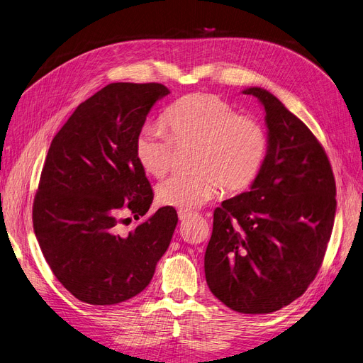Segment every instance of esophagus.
<instances>
[{
    "label": "esophagus",
    "instance_id": "esophagus-1",
    "mask_svg": "<svg viewBox=\"0 0 363 363\" xmlns=\"http://www.w3.org/2000/svg\"><path fill=\"white\" fill-rule=\"evenodd\" d=\"M190 216H193V213H190V212H182V211L178 212V217H179L181 221H185L186 218H190Z\"/></svg>",
    "mask_w": 363,
    "mask_h": 363
}]
</instances>
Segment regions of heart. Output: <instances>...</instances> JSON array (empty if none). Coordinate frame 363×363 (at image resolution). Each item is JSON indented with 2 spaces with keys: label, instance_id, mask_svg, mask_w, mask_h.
<instances>
[{
  "label": "heart",
  "instance_id": "b5f03b06",
  "mask_svg": "<svg viewBox=\"0 0 363 363\" xmlns=\"http://www.w3.org/2000/svg\"><path fill=\"white\" fill-rule=\"evenodd\" d=\"M167 134L145 127L134 143V155L145 173L163 178L170 169L173 144L193 146L191 173L174 174L157 190L158 203L191 212L223 189L245 191L263 166L266 133L256 121L239 116L232 104L212 94H191L174 101L164 113Z\"/></svg>",
  "mask_w": 363,
  "mask_h": 363
}]
</instances>
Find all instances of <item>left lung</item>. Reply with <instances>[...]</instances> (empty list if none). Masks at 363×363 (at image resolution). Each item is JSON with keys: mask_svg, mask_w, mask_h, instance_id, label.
I'll return each instance as SVG.
<instances>
[{"mask_svg": "<svg viewBox=\"0 0 363 363\" xmlns=\"http://www.w3.org/2000/svg\"><path fill=\"white\" fill-rule=\"evenodd\" d=\"M242 92L263 106L267 151L250 191L213 211L205 275L230 310L267 314L302 296L315 278L333 229L337 186L311 130L269 91Z\"/></svg>", "mask_w": 363, "mask_h": 363, "instance_id": "left-lung-1", "label": "left lung"}]
</instances>
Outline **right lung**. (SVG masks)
<instances>
[{
  "label": "right lung",
  "mask_w": 363,
  "mask_h": 363,
  "mask_svg": "<svg viewBox=\"0 0 363 363\" xmlns=\"http://www.w3.org/2000/svg\"><path fill=\"white\" fill-rule=\"evenodd\" d=\"M161 84H111L80 103L53 138L33 205L34 233L53 275L79 301L115 305L139 294L169 248L178 213L160 208L127 235L154 193L134 155Z\"/></svg>",
  "instance_id": "right-lung-1"
}]
</instances>
